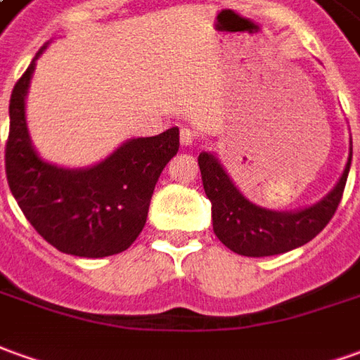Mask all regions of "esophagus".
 <instances>
[{
	"instance_id": "obj_1",
	"label": "esophagus",
	"mask_w": 360,
	"mask_h": 360,
	"mask_svg": "<svg viewBox=\"0 0 360 360\" xmlns=\"http://www.w3.org/2000/svg\"><path fill=\"white\" fill-rule=\"evenodd\" d=\"M194 141H195L194 129H190V127L180 129V143H182V145H186V147H188V145H192Z\"/></svg>"
}]
</instances>
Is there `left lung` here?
<instances>
[{"instance_id":"1","label":"left lung","mask_w":360,"mask_h":360,"mask_svg":"<svg viewBox=\"0 0 360 360\" xmlns=\"http://www.w3.org/2000/svg\"><path fill=\"white\" fill-rule=\"evenodd\" d=\"M351 158L353 143L343 174L323 200L298 212H272L249 202L233 184L219 160L212 153H202L198 156V165L202 170L205 195L212 202L213 231L217 239L243 257H272L306 245L323 231L335 215L345 190Z\"/></svg>"}]
</instances>
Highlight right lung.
Masks as SVG:
<instances>
[{
    "instance_id": "right-lung-1",
    "label": "right lung",
    "mask_w": 360,
    "mask_h": 360,
    "mask_svg": "<svg viewBox=\"0 0 360 360\" xmlns=\"http://www.w3.org/2000/svg\"><path fill=\"white\" fill-rule=\"evenodd\" d=\"M46 44L9 100L7 184L29 223L58 251L86 259L117 255L143 231L158 176L180 147V131L172 127L156 137L129 139L90 168L70 170L44 162L29 139L25 96L34 60Z\"/></svg>"
}]
</instances>
